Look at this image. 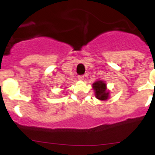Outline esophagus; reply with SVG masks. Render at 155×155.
Instances as JSON below:
<instances>
[{
	"label": "esophagus",
	"mask_w": 155,
	"mask_h": 155,
	"mask_svg": "<svg viewBox=\"0 0 155 155\" xmlns=\"http://www.w3.org/2000/svg\"><path fill=\"white\" fill-rule=\"evenodd\" d=\"M84 77L83 76V75H80V76L78 77V80H80V81H83V80H84Z\"/></svg>",
	"instance_id": "34e87169"
}]
</instances>
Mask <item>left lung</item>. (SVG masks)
Segmentation results:
<instances>
[{"instance_id": "1", "label": "left lung", "mask_w": 155, "mask_h": 155, "mask_svg": "<svg viewBox=\"0 0 155 155\" xmlns=\"http://www.w3.org/2000/svg\"><path fill=\"white\" fill-rule=\"evenodd\" d=\"M106 83L102 80H98L94 81L92 84V87L94 91V95L101 101H106L109 98L110 91L107 90Z\"/></svg>"}]
</instances>
